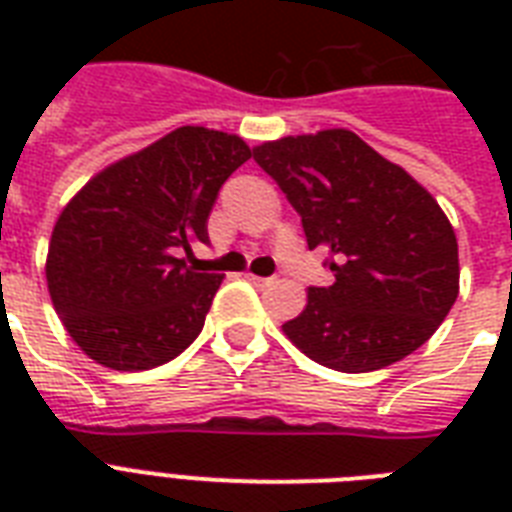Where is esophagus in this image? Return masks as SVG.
<instances>
[{
  "label": "esophagus",
  "instance_id": "esophagus-1",
  "mask_svg": "<svg viewBox=\"0 0 512 512\" xmlns=\"http://www.w3.org/2000/svg\"><path fill=\"white\" fill-rule=\"evenodd\" d=\"M247 281H252L255 287H268L271 279H263V276H255V273H247Z\"/></svg>",
  "mask_w": 512,
  "mask_h": 512
}]
</instances>
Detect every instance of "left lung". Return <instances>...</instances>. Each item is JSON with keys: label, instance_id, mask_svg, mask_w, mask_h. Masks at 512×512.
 I'll return each mask as SVG.
<instances>
[{"label": "left lung", "instance_id": "obj_1", "mask_svg": "<svg viewBox=\"0 0 512 512\" xmlns=\"http://www.w3.org/2000/svg\"><path fill=\"white\" fill-rule=\"evenodd\" d=\"M255 162L303 217L308 249H327L332 287L284 335L335 372H374L414 353L460 295L457 236L438 201L356 132L289 135Z\"/></svg>", "mask_w": 512, "mask_h": 512}]
</instances>
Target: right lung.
<instances>
[{
  "mask_svg": "<svg viewBox=\"0 0 512 512\" xmlns=\"http://www.w3.org/2000/svg\"><path fill=\"white\" fill-rule=\"evenodd\" d=\"M249 156L239 135L177 127L108 164L63 207L44 265L47 289L92 361L143 372L199 337L223 276L180 255L207 244L217 191Z\"/></svg>",
  "mask_w": 512,
  "mask_h": 512,
  "instance_id": "right-lung-1",
  "label": "right lung"
}]
</instances>
